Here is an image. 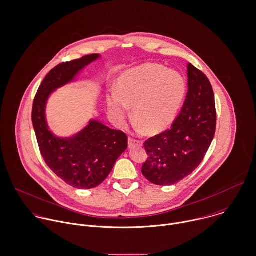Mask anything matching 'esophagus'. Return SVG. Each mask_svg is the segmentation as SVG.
I'll use <instances>...</instances> for the list:
<instances>
[{
  "mask_svg": "<svg viewBox=\"0 0 256 256\" xmlns=\"http://www.w3.org/2000/svg\"><path fill=\"white\" fill-rule=\"evenodd\" d=\"M140 145H142V142H141V141L135 140V139H133V138H131V137L128 138V147H129V148H133L134 146H140Z\"/></svg>",
  "mask_w": 256,
  "mask_h": 256,
  "instance_id": "34e87169",
  "label": "esophagus"
}]
</instances>
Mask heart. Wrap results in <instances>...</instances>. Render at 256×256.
<instances>
[{"label":"heart","instance_id":"1","mask_svg":"<svg viewBox=\"0 0 256 256\" xmlns=\"http://www.w3.org/2000/svg\"><path fill=\"white\" fill-rule=\"evenodd\" d=\"M186 92L184 78L162 64H146L124 72L117 91L107 94L113 122L122 126L133 107L135 120L148 133L165 130L176 119Z\"/></svg>","mask_w":256,"mask_h":256}]
</instances>
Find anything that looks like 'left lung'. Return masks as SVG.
<instances>
[{
    "label": "left lung",
    "mask_w": 256,
    "mask_h": 256,
    "mask_svg": "<svg viewBox=\"0 0 256 256\" xmlns=\"http://www.w3.org/2000/svg\"><path fill=\"white\" fill-rule=\"evenodd\" d=\"M214 95L208 78L188 64V93L170 129L144 143L148 158L142 174L157 186L178 182L204 158L216 133Z\"/></svg>",
    "instance_id": "1"
}]
</instances>
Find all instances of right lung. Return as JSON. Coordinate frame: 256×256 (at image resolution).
Returning a JSON list of instances; mask_svg holds the SVG:
<instances>
[{
	"label": "right lung",
	"mask_w": 256,
	"mask_h": 256,
	"mask_svg": "<svg viewBox=\"0 0 256 256\" xmlns=\"http://www.w3.org/2000/svg\"><path fill=\"white\" fill-rule=\"evenodd\" d=\"M100 58L90 54L52 68L40 86L32 104V120L40 154L58 178L76 188L99 186L127 149V136L92 119L72 137L62 138L50 130L46 118L48 100L58 88L72 82L78 74Z\"/></svg>",
	"instance_id": "add662e5"
}]
</instances>
